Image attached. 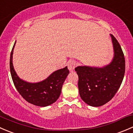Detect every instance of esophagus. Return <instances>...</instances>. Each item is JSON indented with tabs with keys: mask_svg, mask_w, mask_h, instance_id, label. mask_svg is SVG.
Wrapping results in <instances>:
<instances>
[{
	"mask_svg": "<svg viewBox=\"0 0 133 133\" xmlns=\"http://www.w3.org/2000/svg\"><path fill=\"white\" fill-rule=\"evenodd\" d=\"M67 66H68V68L70 70H74V69L76 68V62L75 61H74V60H70V61H69L67 63Z\"/></svg>",
	"mask_w": 133,
	"mask_h": 133,
	"instance_id": "1",
	"label": "esophagus"
}]
</instances>
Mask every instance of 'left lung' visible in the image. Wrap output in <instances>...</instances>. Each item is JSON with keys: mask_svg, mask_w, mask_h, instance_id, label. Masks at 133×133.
Instances as JSON below:
<instances>
[{"mask_svg": "<svg viewBox=\"0 0 133 133\" xmlns=\"http://www.w3.org/2000/svg\"><path fill=\"white\" fill-rule=\"evenodd\" d=\"M110 35L114 49V56L110 63L101 68L79 66L75 68L79 77L81 98L94 107L103 106L115 96L125 74L124 53L117 39Z\"/></svg>", "mask_w": 133, "mask_h": 133, "instance_id": "left-lung-1", "label": "left lung"}]
</instances>
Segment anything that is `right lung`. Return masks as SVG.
<instances>
[{"label": "right lung", "mask_w": 133, "mask_h": 133, "mask_svg": "<svg viewBox=\"0 0 133 133\" xmlns=\"http://www.w3.org/2000/svg\"><path fill=\"white\" fill-rule=\"evenodd\" d=\"M15 43L10 56V72L15 88L22 97L29 103L40 107L49 106L58 99L63 84L69 74L67 66L57 70L46 79L36 83H28L16 74L13 65V54Z\"/></svg>", "instance_id": "1"}]
</instances>
